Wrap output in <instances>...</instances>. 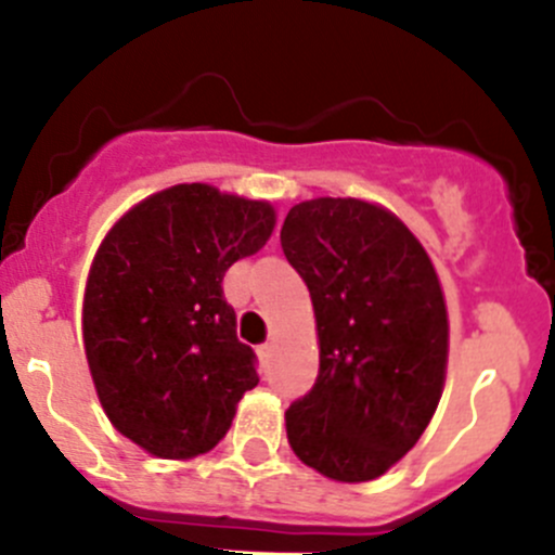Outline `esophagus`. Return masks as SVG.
I'll return each mask as SVG.
<instances>
[{
    "label": "esophagus",
    "instance_id": "esophagus-1",
    "mask_svg": "<svg viewBox=\"0 0 555 555\" xmlns=\"http://www.w3.org/2000/svg\"><path fill=\"white\" fill-rule=\"evenodd\" d=\"M257 360H260L262 367H268V362H271V344L257 346Z\"/></svg>",
    "mask_w": 555,
    "mask_h": 555
}]
</instances>
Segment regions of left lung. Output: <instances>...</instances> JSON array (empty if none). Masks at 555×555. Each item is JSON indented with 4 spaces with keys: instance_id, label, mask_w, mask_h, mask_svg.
<instances>
[{
    "instance_id": "8db88e82",
    "label": "left lung",
    "mask_w": 555,
    "mask_h": 555,
    "mask_svg": "<svg viewBox=\"0 0 555 555\" xmlns=\"http://www.w3.org/2000/svg\"><path fill=\"white\" fill-rule=\"evenodd\" d=\"M282 249L311 293L319 376L284 413L295 456L338 483L395 467L433 422L449 367L438 271L405 222L362 198L289 209Z\"/></svg>"
}]
</instances>
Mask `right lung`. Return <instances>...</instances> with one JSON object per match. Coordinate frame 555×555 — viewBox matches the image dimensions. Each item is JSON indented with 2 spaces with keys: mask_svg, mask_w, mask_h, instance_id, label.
<instances>
[{
  "mask_svg": "<svg viewBox=\"0 0 555 555\" xmlns=\"http://www.w3.org/2000/svg\"><path fill=\"white\" fill-rule=\"evenodd\" d=\"M268 201L190 182L133 204L99 244L82 298V346L106 418L158 459L201 456L255 389L222 276L266 246Z\"/></svg>",
  "mask_w": 555,
  "mask_h": 555,
  "instance_id": "add662e5",
  "label": "right lung"
}]
</instances>
